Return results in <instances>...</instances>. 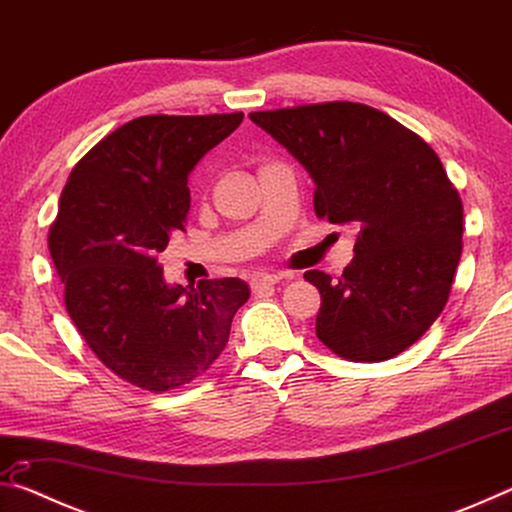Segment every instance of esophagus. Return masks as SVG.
Instances as JSON below:
<instances>
[{
	"mask_svg": "<svg viewBox=\"0 0 512 512\" xmlns=\"http://www.w3.org/2000/svg\"><path fill=\"white\" fill-rule=\"evenodd\" d=\"M282 280V275H275V273H259L255 275L253 280H250V289L253 291H264L268 287H275L277 282Z\"/></svg>",
	"mask_w": 512,
	"mask_h": 512,
	"instance_id": "34e87169",
	"label": "esophagus"
}]
</instances>
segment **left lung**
Here are the masks:
<instances>
[{
  "instance_id": "obj_1",
  "label": "left lung",
  "mask_w": 512,
  "mask_h": 512,
  "mask_svg": "<svg viewBox=\"0 0 512 512\" xmlns=\"http://www.w3.org/2000/svg\"><path fill=\"white\" fill-rule=\"evenodd\" d=\"M309 171L318 219L357 230L339 282L323 271L316 336L348 361L393 359L445 309L463 250V203L436 151L363 103L250 112Z\"/></svg>"
}]
</instances>
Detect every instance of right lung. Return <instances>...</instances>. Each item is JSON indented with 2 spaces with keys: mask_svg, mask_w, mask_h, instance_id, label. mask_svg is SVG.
Wrapping results in <instances>:
<instances>
[{
  "mask_svg": "<svg viewBox=\"0 0 512 512\" xmlns=\"http://www.w3.org/2000/svg\"><path fill=\"white\" fill-rule=\"evenodd\" d=\"M244 119L137 117L76 162L49 228L65 307L88 348L128 384L164 393L194 381L223 352L239 277L169 287L158 255L185 232L189 171Z\"/></svg>",
  "mask_w": 512,
  "mask_h": 512,
  "instance_id": "obj_1",
  "label": "right lung"
}]
</instances>
